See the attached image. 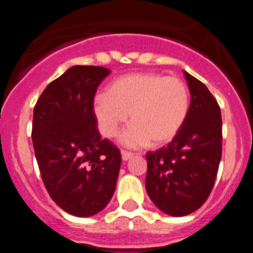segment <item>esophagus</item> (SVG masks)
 <instances>
[{"label":"esophagus","instance_id":"34e87169","mask_svg":"<svg viewBox=\"0 0 253 253\" xmlns=\"http://www.w3.org/2000/svg\"><path fill=\"white\" fill-rule=\"evenodd\" d=\"M131 157H133V153H130V152H126V151H122L123 161H128V160H130Z\"/></svg>","mask_w":253,"mask_h":253}]
</instances>
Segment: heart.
<instances>
[{
	"label": "heart",
	"mask_w": 253,
	"mask_h": 253,
	"mask_svg": "<svg viewBox=\"0 0 253 253\" xmlns=\"http://www.w3.org/2000/svg\"><path fill=\"white\" fill-rule=\"evenodd\" d=\"M190 109L186 84L177 77L154 72L129 73L116 78L105 95L93 100V115L100 133L114 138L128 122L133 124L120 137L123 146L140 148L165 146L177 137Z\"/></svg>",
	"instance_id": "b5f03b06"
}]
</instances>
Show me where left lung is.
<instances>
[{
    "label": "left lung",
    "instance_id": "obj_1",
    "mask_svg": "<svg viewBox=\"0 0 253 253\" xmlns=\"http://www.w3.org/2000/svg\"><path fill=\"white\" fill-rule=\"evenodd\" d=\"M184 75L191 95L186 122L169 146L147 153V194L172 216L191 214L207 202L222 158L218 102L203 82Z\"/></svg>",
    "mask_w": 253,
    "mask_h": 253
}]
</instances>
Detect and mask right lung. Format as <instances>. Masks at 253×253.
<instances>
[{"mask_svg":"<svg viewBox=\"0 0 253 253\" xmlns=\"http://www.w3.org/2000/svg\"><path fill=\"white\" fill-rule=\"evenodd\" d=\"M104 67L73 66L49 84L34 107L33 146L50 198L75 216L100 213L111 200L122 156L101 139L93 115Z\"/></svg>","mask_w":253,"mask_h":253,"instance_id":"add662e5","label":"right lung"}]
</instances>
